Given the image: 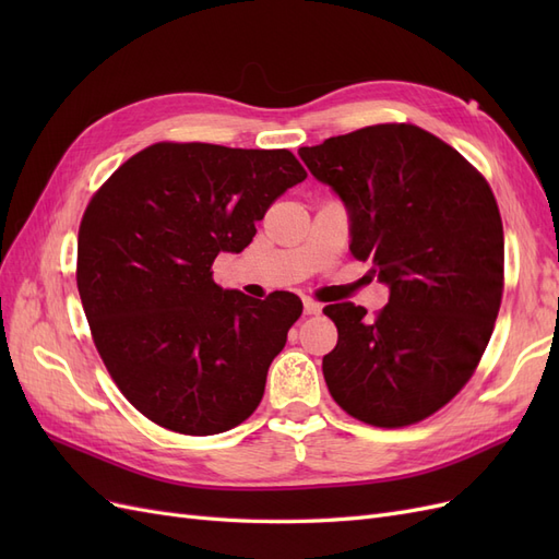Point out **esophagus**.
<instances>
[{"label":"esophagus","mask_w":559,"mask_h":559,"mask_svg":"<svg viewBox=\"0 0 559 559\" xmlns=\"http://www.w3.org/2000/svg\"><path fill=\"white\" fill-rule=\"evenodd\" d=\"M302 310H306V314H319V312H321V306H319L317 300L306 298V300H302Z\"/></svg>","instance_id":"esophagus-1"}]
</instances>
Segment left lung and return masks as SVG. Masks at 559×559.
Here are the masks:
<instances>
[{"label":"left lung","mask_w":559,"mask_h":559,"mask_svg":"<svg viewBox=\"0 0 559 559\" xmlns=\"http://www.w3.org/2000/svg\"><path fill=\"white\" fill-rule=\"evenodd\" d=\"M343 198L354 259L373 263L389 302L324 314L337 345L321 370L333 401L370 427L417 425L476 373L503 296V226L487 179L413 123H378L298 148Z\"/></svg>","instance_id":"1"}]
</instances>
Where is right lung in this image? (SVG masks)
<instances>
[{
  "mask_svg": "<svg viewBox=\"0 0 559 559\" xmlns=\"http://www.w3.org/2000/svg\"><path fill=\"white\" fill-rule=\"evenodd\" d=\"M306 177L286 148L156 142L91 198L76 247L83 312L111 380L158 427L212 436L259 408L302 302L224 292L212 263L242 251Z\"/></svg>",
  "mask_w": 559,
  "mask_h": 559,
  "instance_id": "1",
  "label": "right lung"
}]
</instances>
